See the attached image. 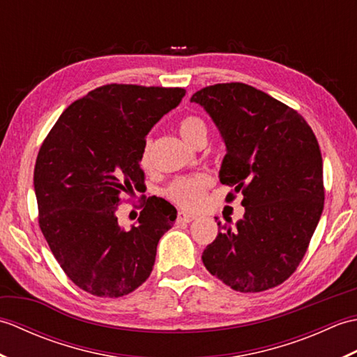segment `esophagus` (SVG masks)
<instances>
[{
  "instance_id": "obj_1",
  "label": "esophagus",
  "mask_w": 357,
  "mask_h": 357,
  "mask_svg": "<svg viewBox=\"0 0 357 357\" xmlns=\"http://www.w3.org/2000/svg\"><path fill=\"white\" fill-rule=\"evenodd\" d=\"M195 218L196 216L192 215V213H184V211H181V213H178V224H181V222H192Z\"/></svg>"
}]
</instances>
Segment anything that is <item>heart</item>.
<instances>
[{"label":"heart","mask_w":357,"mask_h":357,"mask_svg":"<svg viewBox=\"0 0 357 357\" xmlns=\"http://www.w3.org/2000/svg\"><path fill=\"white\" fill-rule=\"evenodd\" d=\"M178 130L181 136L184 138V141L193 147L199 146L201 142H206L208 136V127L206 124V121L196 115H187L181 119L178 124ZM150 147H151V141L149 138L146 144H144L142 155H141V164L144 167L150 165ZM210 184H211V178L206 173L192 174V176H183L173 181V183L169 185V188L165 190V195L181 207L195 208L202 202Z\"/></svg>","instance_id":"1"}]
</instances>
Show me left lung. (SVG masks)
Masks as SVG:
<instances>
[{
	"mask_svg": "<svg viewBox=\"0 0 357 357\" xmlns=\"http://www.w3.org/2000/svg\"><path fill=\"white\" fill-rule=\"evenodd\" d=\"M227 155L219 179L244 195V218L222 225L202 253L211 275L242 293L282 284L304 257L324 210L322 156L312 127L294 109L242 82L201 89Z\"/></svg>",
	"mask_w": 357,
	"mask_h": 357,
	"instance_id": "obj_1",
	"label": "left lung"
}]
</instances>
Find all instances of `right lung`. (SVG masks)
<instances>
[{"label":"right lung","mask_w":357,"mask_h":357,"mask_svg":"<svg viewBox=\"0 0 357 357\" xmlns=\"http://www.w3.org/2000/svg\"><path fill=\"white\" fill-rule=\"evenodd\" d=\"M185 95L181 87L101 86L72 102L36 158L33 185L40 229L75 285L100 298H121L146 282L156 247L176 208L144 201L138 224L121 229V193L144 184L146 136Z\"/></svg>","instance_id":"obj_1"}]
</instances>
